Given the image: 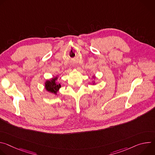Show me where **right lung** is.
Segmentation results:
<instances>
[{
	"mask_svg": "<svg viewBox=\"0 0 155 155\" xmlns=\"http://www.w3.org/2000/svg\"><path fill=\"white\" fill-rule=\"evenodd\" d=\"M56 80V78H54L51 80L47 81V82L45 83V87L47 90L51 93H53L54 94H56V93L61 87V84H57L55 82Z\"/></svg>",
	"mask_w": 155,
	"mask_h": 155,
	"instance_id": "obj_1",
	"label": "right lung"
}]
</instances>
